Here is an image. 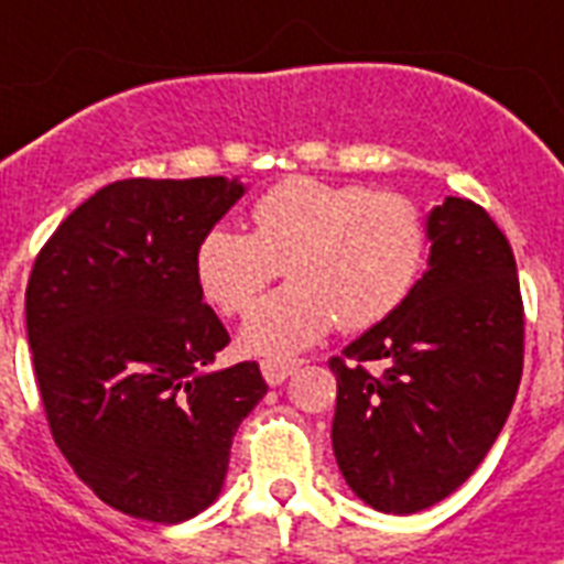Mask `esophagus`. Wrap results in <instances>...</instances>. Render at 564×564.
I'll use <instances>...</instances> for the list:
<instances>
[{
  "instance_id": "1",
  "label": "esophagus",
  "mask_w": 564,
  "mask_h": 564,
  "mask_svg": "<svg viewBox=\"0 0 564 564\" xmlns=\"http://www.w3.org/2000/svg\"><path fill=\"white\" fill-rule=\"evenodd\" d=\"M296 369H300V362L296 360H279V357H268V360H262V375L271 386L285 383L288 377H291Z\"/></svg>"
}]
</instances>
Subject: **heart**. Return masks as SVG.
<instances>
[{
	"mask_svg": "<svg viewBox=\"0 0 564 564\" xmlns=\"http://www.w3.org/2000/svg\"><path fill=\"white\" fill-rule=\"evenodd\" d=\"M253 230L209 227L195 248L198 288L221 314L249 311L286 264L292 285L241 328L250 355L282 357L339 325L366 332L409 300L426 268L430 227L412 198L293 175L250 209Z\"/></svg>",
	"mask_w": 564,
	"mask_h": 564,
	"instance_id": "obj_1",
	"label": "heart"
}]
</instances>
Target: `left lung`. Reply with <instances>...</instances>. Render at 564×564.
<instances>
[{"mask_svg": "<svg viewBox=\"0 0 564 564\" xmlns=\"http://www.w3.org/2000/svg\"><path fill=\"white\" fill-rule=\"evenodd\" d=\"M430 268L389 319L332 357V444L346 484L409 516L467 481L499 438L524 366L510 241L487 209L446 198L426 218ZM387 369L371 376L366 361Z\"/></svg>", "mask_w": 564, "mask_h": 564, "instance_id": "1", "label": "left lung"}]
</instances>
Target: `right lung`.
Segmentation results:
<instances>
[{
	"mask_svg": "<svg viewBox=\"0 0 564 564\" xmlns=\"http://www.w3.org/2000/svg\"><path fill=\"white\" fill-rule=\"evenodd\" d=\"M241 181L126 178L97 189L40 250L28 346L51 435L100 501L187 522L218 499L232 435L268 392L256 362L213 369L230 334L195 248Z\"/></svg>",
	"mask_w": 564,
	"mask_h": 564,
	"instance_id": "add662e5",
	"label": "right lung"
}]
</instances>
